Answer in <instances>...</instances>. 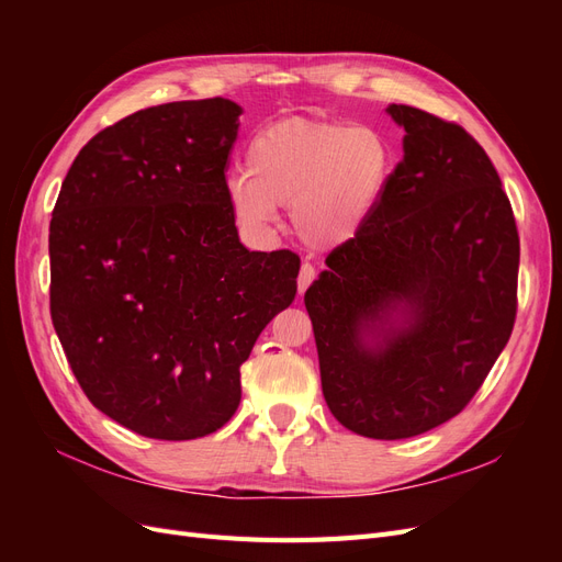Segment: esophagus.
I'll return each mask as SVG.
<instances>
[{"instance_id": "34e87169", "label": "esophagus", "mask_w": 562, "mask_h": 562, "mask_svg": "<svg viewBox=\"0 0 562 562\" xmlns=\"http://www.w3.org/2000/svg\"><path fill=\"white\" fill-rule=\"evenodd\" d=\"M316 279V269H314V265L312 262H304L302 267H300V277H297V288H300V293H304L307 291V288L312 285V281Z\"/></svg>"}]
</instances>
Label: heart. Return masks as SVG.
Returning <instances> with one entry per match:
<instances>
[{
	"label": "heart",
	"instance_id": "1",
	"mask_svg": "<svg viewBox=\"0 0 562 562\" xmlns=\"http://www.w3.org/2000/svg\"><path fill=\"white\" fill-rule=\"evenodd\" d=\"M248 173L227 180L244 225L265 229L291 206L295 234L312 248L351 241L375 211L391 171L386 135L368 124L285 119L252 135Z\"/></svg>",
	"mask_w": 562,
	"mask_h": 562
}]
</instances>
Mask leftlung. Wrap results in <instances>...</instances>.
<instances>
[{
    "mask_svg": "<svg viewBox=\"0 0 562 562\" xmlns=\"http://www.w3.org/2000/svg\"><path fill=\"white\" fill-rule=\"evenodd\" d=\"M403 159L375 211L307 288L321 386L349 431L398 440L459 415L512 337L520 239L497 168L467 128L389 105ZM398 301L403 331L368 350L362 330Z\"/></svg>",
    "mask_w": 562,
    "mask_h": 562,
    "instance_id": "8db88e82",
    "label": "left lung"
}]
</instances>
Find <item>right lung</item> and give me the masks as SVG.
I'll return each instance as SVG.
<instances>
[{
    "mask_svg": "<svg viewBox=\"0 0 562 562\" xmlns=\"http://www.w3.org/2000/svg\"><path fill=\"white\" fill-rule=\"evenodd\" d=\"M241 108L180 100L81 147L48 227L50 321L87 398L159 440L209 436L241 363L297 293L293 250L241 246L227 194Z\"/></svg>",
    "mask_w": 562,
    "mask_h": 562,
    "instance_id": "1",
    "label": "right lung"
}]
</instances>
